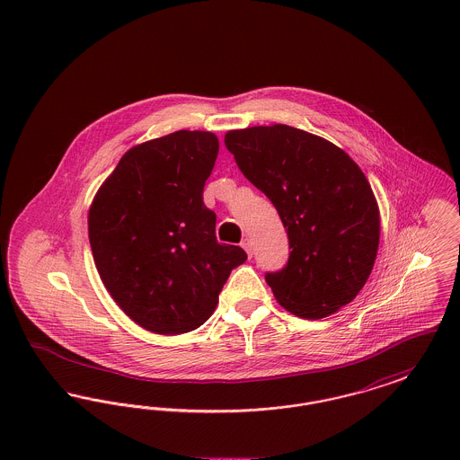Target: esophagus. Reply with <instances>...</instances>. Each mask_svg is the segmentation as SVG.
<instances>
[{
	"label": "esophagus",
	"mask_w": 460,
	"mask_h": 460,
	"mask_svg": "<svg viewBox=\"0 0 460 460\" xmlns=\"http://www.w3.org/2000/svg\"><path fill=\"white\" fill-rule=\"evenodd\" d=\"M241 246L244 248V252L248 253V257H252V255H253V243H252V240L241 241Z\"/></svg>",
	"instance_id": "1"
}]
</instances>
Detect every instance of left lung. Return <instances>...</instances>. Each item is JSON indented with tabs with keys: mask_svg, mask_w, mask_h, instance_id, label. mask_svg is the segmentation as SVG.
Here are the masks:
<instances>
[{
	"mask_svg": "<svg viewBox=\"0 0 460 460\" xmlns=\"http://www.w3.org/2000/svg\"><path fill=\"white\" fill-rule=\"evenodd\" d=\"M224 143L288 233V262L265 274L279 305L323 319L350 304L379 246V208L360 167L328 139L285 124L229 131Z\"/></svg>",
	"mask_w": 460,
	"mask_h": 460,
	"instance_id": "left-lung-1",
	"label": "left lung"
}]
</instances>
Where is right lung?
I'll use <instances>...</instances> for the list:
<instances>
[{"instance_id":"right-lung-1","label":"right lung","mask_w":460,"mask_h":460,"mask_svg":"<svg viewBox=\"0 0 460 460\" xmlns=\"http://www.w3.org/2000/svg\"><path fill=\"white\" fill-rule=\"evenodd\" d=\"M219 139L177 131L120 158L91 203L89 243L100 278L136 324L156 334L199 328L231 270L246 261L220 244L203 203Z\"/></svg>"}]
</instances>
